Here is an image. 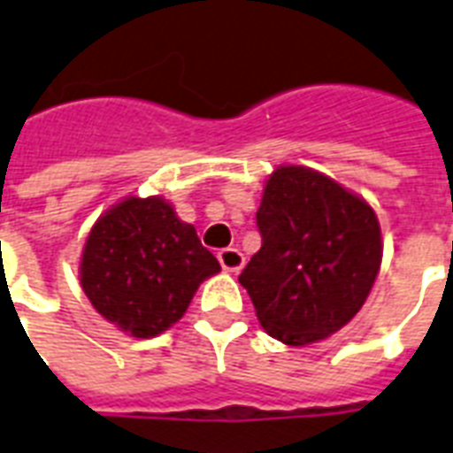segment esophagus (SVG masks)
<instances>
[{"mask_svg":"<svg viewBox=\"0 0 453 453\" xmlns=\"http://www.w3.org/2000/svg\"><path fill=\"white\" fill-rule=\"evenodd\" d=\"M219 261L220 265H223V270H227V273H240V270L244 268V254L234 247L220 249Z\"/></svg>","mask_w":453,"mask_h":453,"instance_id":"esophagus-1","label":"esophagus"}]
</instances>
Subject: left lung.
<instances>
[{"label": "left lung", "instance_id": "1", "mask_svg": "<svg viewBox=\"0 0 453 453\" xmlns=\"http://www.w3.org/2000/svg\"><path fill=\"white\" fill-rule=\"evenodd\" d=\"M256 223L261 249L240 284L270 336L310 345L357 315L383 258L379 219L365 199L319 171L280 166Z\"/></svg>", "mask_w": 453, "mask_h": 453}]
</instances>
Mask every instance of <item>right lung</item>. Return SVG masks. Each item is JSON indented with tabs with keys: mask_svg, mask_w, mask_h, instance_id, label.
Returning a JSON list of instances; mask_svg holds the SVG:
<instances>
[{
	"mask_svg": "<svg viewBox=\"0 0 453 453\" xmlns=\"http://www.w3.org/2000/svg\"><path fill=\"white\" fill-rule=\"evenodd\" d=\"M220 273L197 230L162 197H127L96 220L80 282L98 312L134 338L176 324L206 277Z\"/></svg>",
	"mask_w": 453,
	"mask_h": 453,
	"instance_id": "obj_1",
	"label": "right lung"
}]
</instances>
